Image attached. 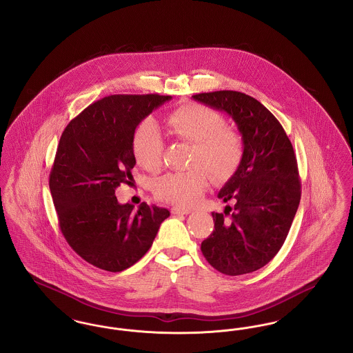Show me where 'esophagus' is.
<instances>
[{"mask_svg":"<svg viewBox=\"0 0 353 353\" xmlns=\"http://www.w3.org/2000/svg\"><path fill=\"white\" fill-rule=\"evenodd\" d=\"M170 212H172V214H189V213H192V209H189V208H180V206H173V208L170 209Z\"/></svg>","mask_w":353,"mask_h":353,"instance_id":"obj_1","label":"esophagus"}]
</instances>
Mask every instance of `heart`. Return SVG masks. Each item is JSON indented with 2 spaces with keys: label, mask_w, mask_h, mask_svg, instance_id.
<instances>
[{
  "label": "heart",
  "mask_w": 353,
  "mask_h": 353,
  "mask_svg": "<svg viewBox=\"0 0 353 353\" xmlns=\"http://www.w3.org/2000/svg\"><path fill=\"white\" fill-rule=\"evenodd\" d=\"M169 132L193 143L189 165L192 170L168 173L154 181V193L165 201L189 206L201 200L209 176L214 183L233 177L242 160V145L236 134L223 127V119L200 104L185 105L165 119ZM136 161L150 172H157L164 161L161 134L152 121L141 123L134 134Z\"/></svg>",
  "instance_id": "obj_1"
}]
</instances>
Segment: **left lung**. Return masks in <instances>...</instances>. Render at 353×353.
Here are the masks:
<instances>
[{
    "label": "left lung",
    "instance_id": "obj_1",
    "mask_svg": "<svg viewBox=\"0 0 353 353\" xmlns=\"http://www.w3.org/2000/svg\"><path fill=\"white\" fill-rule=\"evenodd\" d=\"M194 101L223 111L234 120L243 141L241 164L219 190L223 213H212L214 230L201 252L225 275L263 268L281 250L301 202L296 156L283 127L269 110L238 91L193 95Z\"/></svg>",
    "mask_w": 353,
    "mask_h": 353
}]
</instances>
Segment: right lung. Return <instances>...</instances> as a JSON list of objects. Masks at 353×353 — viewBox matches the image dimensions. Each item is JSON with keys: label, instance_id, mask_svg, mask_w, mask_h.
<instances>
[{"label": "right lung", "instance_id": "1", "mask_svg": "<svg viewBox=\"0 0 353 353\" xmlns=\"http://www.w3.org/2000/svg\"><path fill=\"white\" fill-rule=\"evenodd\" d=\"M169 95H111L90 104L61 136L50 172L59 228L71 249L98 269L119 272L150 250L168 209L119 203L131 184L136 127Z\"/></svg>", "mask_w": 353, "mask_h": 353}]
</instances>
